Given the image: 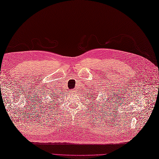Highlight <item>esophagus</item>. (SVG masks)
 <instances>
[{
  "label": "esophagus",
  "mask_w": 159,
  "mask_h": 159,
  "mask_svg": "<svg viewBox=\"0 0 159 159\" xmlns=\"http://www.w3.org/2000/svg\"><path fill=\"white\" fill-rule=\"evenodd\" d=\"M72 93H73V94H75L76 93H75V90H72Z\"/></svg>",
  "instance_id": "obj_1"
}]
</instances>
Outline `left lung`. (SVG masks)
<instances>
[{"label": "left lung", "instance_id": "left-lung-1", "mask_svg": "<svg viewBox=\"0 0 159 159\" xmlns=\"http://www.w3.org/2000/svg\"><path fill=\"white\" fill-rule=\"evenodd\" d=\"M89 90H90V91H91V89H89ZM89 94H91V95H94V96H96V95H95V93H94L93 91L91 92V93H89ZM93 99H95V98H93ZM103 102H104V101H103ZM89 105H91V104H89ZM92 109H93V108H92Z\"/></svg>", "mask_w": 159, "mask_h": 159}]
</instances>
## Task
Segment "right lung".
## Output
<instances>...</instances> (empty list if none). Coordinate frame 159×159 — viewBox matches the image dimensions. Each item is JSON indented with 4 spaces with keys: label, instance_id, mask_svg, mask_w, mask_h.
<instances>
[{
    "label": "right lung",
    "instance_id": "right-lung-1",
    "mask_svg": "<svg viewBox=\"0 0 159 159\" xmlns=\"http://www.w3.org/2000/svg\"><path fill=\"white\" fill-rule=\"evenodd\" d=\"M48 94H50L49 96H50V98H51V99H53V100H52V102H55V100H57V99L55 98V95L57 94L55 91L52 92V93H48ZM52 103L53 104L54 102H52ZM50 106H51V105H50V107H49L50 108Z\"/></svg>",
    "mask_w": 159,
    "mask_h": 159
}]
</instances>
